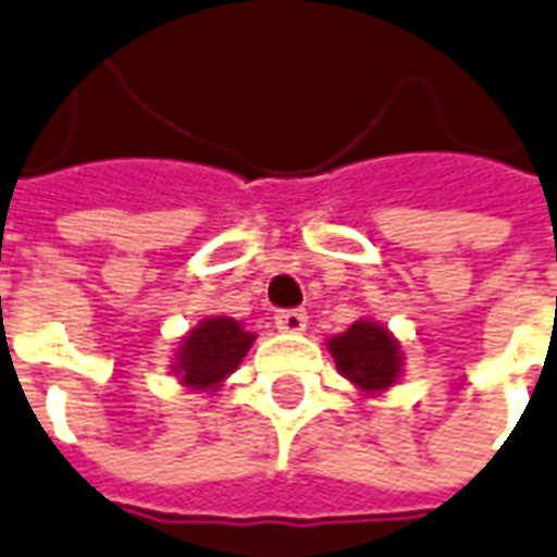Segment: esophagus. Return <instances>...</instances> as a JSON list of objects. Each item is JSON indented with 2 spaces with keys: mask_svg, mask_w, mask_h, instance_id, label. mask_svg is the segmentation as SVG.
I'll return each mask as SVG.
<instances>
[{
  "mask_svg": "<svg viewBox=\"0 0 557 557\" xmlns=\"http://www.w3.org/2000/svg\"><path fill=\"white\" fill-rule=\"evenodd\" d=\"M275 325L282 327V331H287V334H299V331H305V325H308V313L301 308L278 310V313H275Z\"/></svg>",
  "mask_w": 557,
  "mask_h": 557,
  "instance_id": "obj_1",
  "label": "esophagus"
}]
</instances>
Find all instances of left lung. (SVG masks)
<instances>
[{
  "mask_svg": "<svg viewBox=\"0 0 557 557\" xmlns=\"http://www.w3.org/2000/svg\"><path fill=\"white\" fill-rule=\"evenodd\" d=\"M337 372L366 392H381L398 381L400 351L389 331L374 322H355L327 343Z\"/></svg>",
  "mask_w": 557,
  "mask_h": 557,
  "instance_id": "1",
  "label": "left lung"
}]
</instances>
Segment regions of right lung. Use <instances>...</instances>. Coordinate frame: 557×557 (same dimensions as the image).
Instances as JSON below:
<instances>
[{
	"mask_svg": "<svg viewBox=\"0 0 557 557\" xmlns=\"http://www.w3.org/2000/svg\"><path fill=\"white\" fill-rule=\"evenodd\" d=\"M252 334L230 317L202 319L200 325L183 337L176 355V374H183L185 386L214 389L226 374L238 369L244 355L252 346Z\"/></svg>",
	"mask_w": 557,
	"mask_h": 557,
	"instance_id": "obj_1",
	"label": "right lung"
}]
</instances>
